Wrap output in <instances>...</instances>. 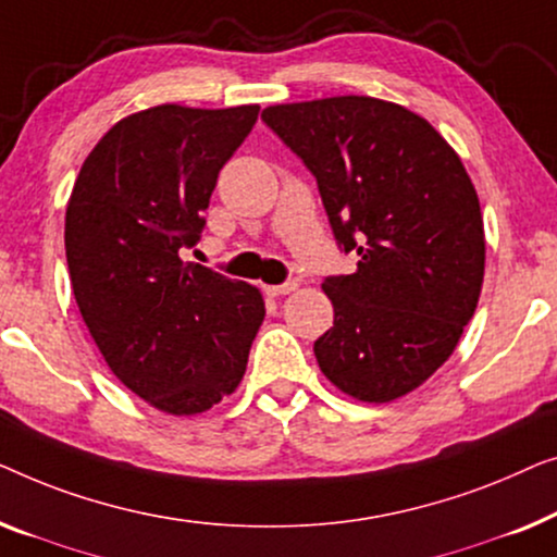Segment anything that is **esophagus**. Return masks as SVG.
Returning a JSON list of instances; mask_svg holds the SVG:
<instances>
[{
  "mask_svg": "<svg viewBox=\"0 0 557 557\" xmlns=\"http://www.w3.org/2000/svg\"><path fill=\"white\" fill-rule=\"evenodd\" d=\"M297 285H300V282H297V280H287V282H282V285H268V287H264V293L272 295V297L289 295V293H295Z\"/></svg>",
  "mask_w": 557,
  "mask_h": 557,
  "instance_id": "34e87169",
  "label": "esophagus"
}]
</instances>
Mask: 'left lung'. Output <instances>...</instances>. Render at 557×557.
<instances>
[{"label": "left lung", "instance_id": "1", "mask_svg": "<svg viewBox=\"0 0 557 557\" xmlns=\"http://www.w3.org/2000/svg\"><path fill=\"white\" fill-rule=\"evenodd\" d=\"M262 121L315 176L354 275L325 277L333 327L315 341L343 394L388 404L454 354L484 280V222L457 151L404 106L368 96L282 103Z\"/></svg>", "mask_w": 557, "mask_h": 557}]
</instances>
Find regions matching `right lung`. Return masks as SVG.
<instances>
[{"instance_id":"obj_1","label":"right lung","mask_w":557,"mask_h":557,"mask_svg":"<svg viewBox=\"0 0 557 557\" xmlns=\"http://www.w3.org/2000/svg\"><path fill=\"white\" fill-rule=\"evenodd\" d=\"M260 106H156L98 140L65 211L73 295L106 363L153 409L191 417L234 394L262 293L197 262L216 176Z\"/></svg>"}]
</instances>
